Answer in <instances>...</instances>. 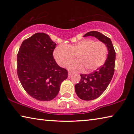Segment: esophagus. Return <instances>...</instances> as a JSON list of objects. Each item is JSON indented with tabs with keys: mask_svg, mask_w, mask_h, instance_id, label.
Wrapping results in <instances>:
<instances>
[{
	"mask_svg": "<svg viewBox=\"0 0 134 134\" xmlns=\"http://www.w3.org/2000/svg\"><path fill=\"white\" fill-rule=\"evenodd\" d=\"M72 73L71 72H68V76H69V77L71 76L72 75Z\"/></svg>",
	"mask_w": 134,
	"mask_h": 134,
	"instance_id": "34e87169",
	"label": "esophagus"
}]
</instances>
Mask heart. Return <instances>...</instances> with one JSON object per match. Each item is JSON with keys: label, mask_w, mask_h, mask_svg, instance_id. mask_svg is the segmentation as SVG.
<instances>
[{"label": "heart", "mask_w": 134, "mask_h": 134, "mask_svg": "<svg viewBox=\"0 0 134 134\" xmlns=\"http://www.w3.org/2000/svg\"><path fill=\"white\" fill-rule=\"evenodd\" d=\"M53 55L61 67H65L76 55L77 60L68 64V69L72 71L85 69L86 72H89L99 69L105 63L108 48L102 41L84 39L72 44L58 45L54 49Z\"/></svg>", "instance_id": "heart-1"}]
</instances>
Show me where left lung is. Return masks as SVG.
<instances>
[{"instance_id": "obj_1", "label": "left lung", "mask_w": 134, "mask_h": 134, "mask_svg": "<svg viewBox=\"0 0 134 134\" xmlns=\"http://www.w3.org/2000/svg\"><path fill=\"white\" fill-rule=\"evenodd\" d=\"M92 36L105 43L108 50L105 64L89 74H81L80 82L75 85V91L79 98L92 100L99 97L105 91L113 77L116 53L109 38L97 31H90L83 37Z\"/></svg>"}]
</instances>
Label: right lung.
<instances>
[{
    "label": "right lung",
    "instance_id": "obj_1",
    "mask_svg": "<svg viewBox=\"0 0 134 134\" xmlns=\"http://www.w3.org/2000/svg\"><path fill=\"white\" fill-rule=\"evenodd\" d=\"M56 44L43 32L25 40L17 55V73L22 87L34 98L49 101L57 96L67 70L53 57Z\"/></svg>",
    "mask_w": 134,
    "mask_h": 134
}]
</instances>
